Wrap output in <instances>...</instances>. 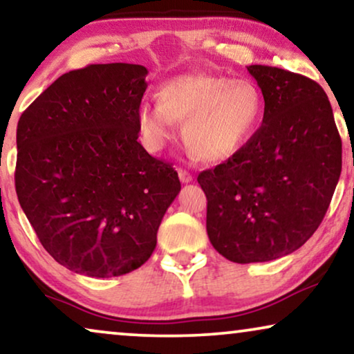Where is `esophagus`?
Listing matches in <instances>:
<instances>
[{"mask_svg": "<svg viewBox=\"0 0 354 354\" xmlns=\"http://www.w3.org/2000/svg\"><path fill=\"white\" fill-rule=\"evenodd\" d=\"M178 176H180L181 183H191L192 180H194V176H192L189 171H186V169H183V168L178 169Z\"/></svg>", "mask_w": 354, "mask_h": 354, "instance_id": "34e87169", "label": "esophagus"}]
</instances>
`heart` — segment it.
Masks as SVG:
<instances>
[{"label": "heart", "instance_id": "heart-1", "mask_svg": "<svg viewBox=\"0 0 354 354\" xmlns=\"http://www.w3.org/2000/svg\"><path fill=\"white\" fill-rule=\"evenodd\" d=\"M157 103L142 102L138 124L153 152L176 138L185 119L187 147L202 162H223L241 150L259 128L263 98L252 82L210 73L181 74L158 88Z\"/></svg>", "mask_w": 354, "mask_h": 354}]
</instances>
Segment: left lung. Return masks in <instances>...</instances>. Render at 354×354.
<instances>
[{
	"label": "left lung",
	"instance_id": "left-lung-1",
	"mask_svg": "<svg viewBox=\"0 0 354 354\" xmlns=\"http://www.w3.org/2000/svg\"><path fill=\"white\" fill-rule=\"evenodd\" d=\"M263 120L246 145L197 176L207 234L236 263L275 261L313 236L342 173V139L324 88L272 66H248Z\"/></svg>",
	"mask_w": 354,
	"mask_h": 354
}]
</instances>
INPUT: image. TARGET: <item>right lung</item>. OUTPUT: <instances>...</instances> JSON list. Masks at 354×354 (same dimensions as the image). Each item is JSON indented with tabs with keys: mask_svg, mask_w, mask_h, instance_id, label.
<instances>
[{
	"mask_svg": "<svg viewBox=\"0 0 354 354\" xmlns=\"http://www.w3.org/2000/svg\"><path fill=\"white\" fill-rule=\"evenodd\" d=\"M149 71L91 64L56 79L17 122L16 192L46 252L110 279L147 262L178 173L147 153L138 108Z\"/></svg>",
	"mask_w": 354,
	"mask_h": 354,
	"instance_id": "right-lung-1",
	"label": "right lung"
}]
</instances>
